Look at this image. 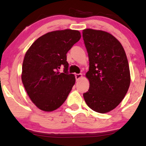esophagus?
Here are the masks:
<instances>
[{"label": "esophagus", "instance_id": "34e87169", "mask_svg": "<svg viewBox=\"0 0 146 146\" xmlns=\"http://www.w3.org/2000/svg\"><path fill=\"white\" fill-rule=\"evenodd\" d=\"M82 78V73H79V74H75V79H76L77 81H78L79 80H80Z\"/></svg>", "mask_w": 146, "mask_h": 146}]
</instances>
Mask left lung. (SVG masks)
Segmentation results:
<instances>
[{"label": "left lung", "instance_id": "1", "mask_svg": "<svg viewBox=\"0 0 146 146\" xmlns=\"http://www.w3.org/2000/svg\"><path fill=\"white\" fill-rule=\"evenodd\" d=\"M89 70V89L84 93L87 106L100 113L111 111L121 103L130 84L126 54L120 42L110 33L92 29L82 31Z\"/></svg>", "mask_w": 146, "mask_h": 146}]
</instances>
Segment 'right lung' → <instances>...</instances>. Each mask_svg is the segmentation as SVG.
<instances>
[{
	"label": "right lung",
	"mask_w": 146,
	"mask_h": 146,
	"mask_svg": "<svg viewBox=\"0 0 146 146\" xmlns=\"http://www.w3.org/2000/svg\"><path fill=\"white\" fill-rule=\"evenodd\" d=\"M81 38L78 30L48 32L38 38L25 53L21 79L29 98L39 109L51 112L63 104L75 83L68 73L66 53ZM64 68L60 73L59 69Z\"/></svg>",
	"instance_id": "1"
}]
</instances>
